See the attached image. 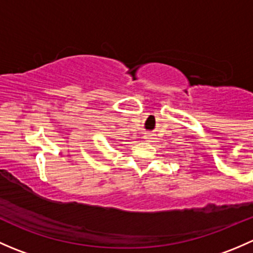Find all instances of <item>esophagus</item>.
Masks as SVG:
<instances>
[{
  "mask_svg": "<svg viewBox=\"0 0 253 253\" xmlns=\"http://www.w3.org/2000/svg\"><path fill=\"white\" fill-rule=\"evenodd\" d=\"M143 139H144V141H147V142H152V141H154V139H155V134L145 133L144 136H143Z\"/></svg>",
  "mask_w": 253,
  "mask_h": 253,
  "instance_id": "1",
  "label": "esophagus"
}]
</instances>
